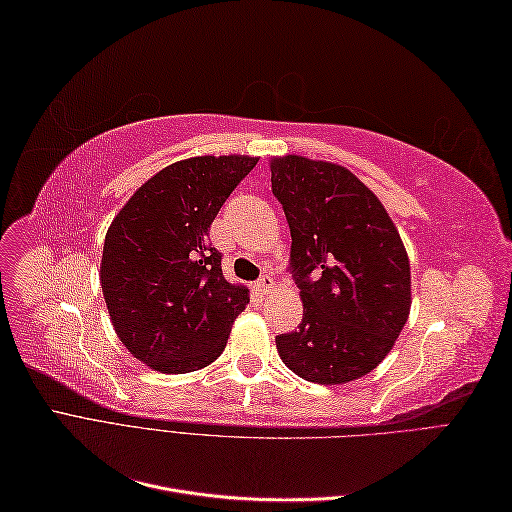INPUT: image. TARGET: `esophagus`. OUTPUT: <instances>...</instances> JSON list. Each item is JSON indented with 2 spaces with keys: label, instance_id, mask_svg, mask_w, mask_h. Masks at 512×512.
<instances>
[{
  "label": "esophagus",
  "instance_id": "obj_1",
  "mask_svg": "<svg viewBox=\"0 0 512 512\" xmlns=\"http://www.w3.org/2000/svg\"><path fill=\"white\" fill-rule=\"evenodd\" d=\"M256 288H258L260 292H267V290H271V288H273V277H271V275H262L260 280L256 282Z\"/></svg>",
  "mask_w": 512,
  "mask_h": 512
}]
</instances>
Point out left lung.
<instances>
[{"label":"left lung","mask_w":512,"mask_h":512,"mask_svg":"<svg viewBox=\"0 0 512 512\" xmlns=\"http://www.w3.org/2000/svg\"><path fill=\"white\" fill-rule=\"evenodd\" d=\"M271 190L290 228L299 331L275 337L294 374L346 384L376 369L410 314V262L378 196L348 168L301 156L271 160Z\"/></svg>","instance_id":"1"}]
</instances>
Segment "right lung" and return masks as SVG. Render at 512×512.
Listing matches in <instances>:
<instances>
[{
    "label": "right lung",
    "mask_w": 512,
    "mask_h": 512,
    "mask_svg": "<svg viewBox=\"0 0 512 512\" xmlns=\"http://www.w3.org/2000/svg\"><path fill=\"white\" fill-rule=\"evenodd\" d=\"M247 156H203L162 168L134 192L106 232L100 284L113 327L138 361L188 374L226 348L250 303L224 280L209 228L256 166Z\"/></svg>",
    "instance_id": "obj_1"
}]
</instances>
